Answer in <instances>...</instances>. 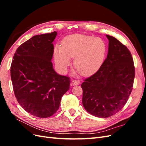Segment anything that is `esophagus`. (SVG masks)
I'll list each match as a JSON object with an SVG mask.
<instances>
[{
    "label": "esophagus",
    "mask_w": 146,
    "mask_h": 146,
    "mask_svg": "<svg viewBox=\"0 0 146 146\" xmlns=\"http://www.w3.org/2000/svg\"><path fill=\"white\" fill-rule=\"evenodd\" d=\"M72 83L73 85H79L80 83V81L78 80H76V79H74V80H72Z\"/></svg>",
    "instance_id": "1"
}]
</instances>
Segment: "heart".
Returning <instances> with one entry per match:
<instances>
[{
    "label": "heart",
    "instance_id": "obj_1",
    "mask_svg": "<svg viewBox=\"0 0 146 146\" xmlns=\"http://www.w3.org/2000/svg\"><path fill=\"white\" fill-rule=\"evenodd\" d=\"M107 52L106 43L102 39L82 35H76L64 39L61 47L54 50L57 68L65 72L75 57L74 65L83 76L96 73L102 65Z\"/></svg>",
    "mask_w": 146,
    "mask_h": 146
}]
</instances>
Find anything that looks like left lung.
Wrapping results in <instances>:
<instances>
[{
	"label": "left lung",
	"mask_w": 146,
	"mask_h": 146,
	"mask_svg": "<svg viewBox=\"0 0 146 146\" xmlns=\"http://www.w3.org/2000/svg\"><path fill=\"white\" fill-rule=\"evenodd\" d=\"M106 36L109 41L107 58L81 85L84 108L102 118L113 116L123 107L133 89L135 76L130 50L116 38Z\"/></svg>",
	"instance_id": "obj_1"
}]
</instances>
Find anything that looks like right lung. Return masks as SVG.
<instances>
[{"label":"right lung","instance_id":"obj_1","mask_svg":"<svg viewBox=\"0 0 146 146\" xmlns=\"http://www.w3.org/2000/svg\"><path fill=\"white\" fill-rule=\"evenodd\" d=\"M57 32L38 35L17 48L11 65V78L16 98L30 114L41 118L58 110L61 98L70 86L69 77L53 69L52 42Z\"/></svg>","mask_w":146,"mask_h":146}]
</instances>
